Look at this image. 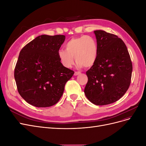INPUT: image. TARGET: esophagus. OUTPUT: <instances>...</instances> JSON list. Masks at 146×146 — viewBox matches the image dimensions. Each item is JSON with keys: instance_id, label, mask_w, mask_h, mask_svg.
Listing matches in <instances>:
<instances>
[{"instance_id": "esophagus-1", "label": "esophagus", "mask_w": 146, "mask_h": 146, "mask_svg": "<svg viewBox=\"0 0 146 146\" xmlns=\"http://www.w3.org/2000/svg\"><path fill=\"white\" fill-rule=\"evenodd\" d=\"M81 74V72H78V71H77V72H75V73H74V76H78V75H80Z\"/></svg>"}]
</instances>
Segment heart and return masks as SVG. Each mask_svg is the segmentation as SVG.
Instances as JSON below:
<instances>
[{
    "label": "heart",
    "instance_id": "1",
    "mask_svg": "<svg viewBox=\"0 0 146 146\" xmlns=\"http://www.w3.org/2000/svg\"><path fill=\"white\" fill-rule=\"evenodd\" d=\"M65 50L60 49L57 52L60 63L64 67L70 68L77 61L78 67L90 68L98 58V47L95 39L88 35L72 38L66 43Z\"/></svg>",
    "mask_w": 146,
    "mask_h": 146
}]
</instances>
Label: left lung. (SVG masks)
Instances as JSON below:
<instances>
[{
    "mask_svg": "<svg viewBox=\"0 0 146 146\" xmlns=\"http://www.w3.org/2000/svg\"><path fill=\"white\" fill-rule=\"evenodd\" d=\"M98 47L95 63L86 71L85 96L96 105L115 102L125 94L130 85L132 63L125 43L117 36L96 30Z\"/></svg>",
    "mask_w": 146,
    "mask_h": 146,
    "instance_id": "obj_1",
    "label": "left lung"
}]
</instances>
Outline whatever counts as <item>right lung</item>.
<instances>
[{"mask_svg":"<svg viewBox=\"0 0 146 146\" xmlns=\"http://www.w3.org/2000/svg\"><path fill=\"white\" fill-rule=\"evenodd\" d=\"M65 38L42 35L21 50L15 78L19 94L29 104L51 107L62 96L66 83L74 74L61 64L57 55Z\"/></svg>","mask_w":146,"mask_h":146,"instance_id":"1","label":"right lung"}]
</instances>
